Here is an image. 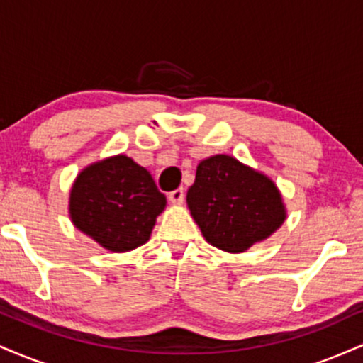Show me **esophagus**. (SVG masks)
<instances>
[{
    "mask_svg": "<svg viewBox=\"0 0 363 363\" xmlns=\"http://www.w3.org/2000/svg\"><path fill=\"white\" fill-rule=\"evenodd\" d=\"M169 199L170 203H174V205H181V203L184 201V189H182V187H177V189L170 191Z\"/></svg>",
    "mask_w": 363,
    "mask_h": 363,
    "instance_id": "34e87169",
    "label": "esophagus"
}]
</instances>
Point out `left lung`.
I'll list each match as a JSON object with an SVG mask.
<instances>
[{
    "label": "left lung",
    "mask_w": 363,
    "mask_h": 363,
    "mask_svg": "<svg viewBox=\"0 0 363 363\" xmlns=\"http://www.w3.org/2000/svg\"><path fill=\"white\" fill-rule=\"evenodd\" d=\"M186 201L203 237L227 252L247 251L277 232L286 218L272 179L230 155L199 162Z\"/></svg>",
    "instance_id": "1"
}]
</instances>
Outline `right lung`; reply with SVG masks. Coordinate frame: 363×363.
Segmentation results:
<instances>
[{
  "instance_id": "obj_1",
  "label": "right lung",
  "mask_w": 363,
  "mask_h": 363,
  "mask_svg": "<svg viewBox=\"0 0 363 363\" xmlns=\"http://www.w3.org/2000/svg\"><path fill=\"white\" fill-rule=\"evenodd\" d=\"M165 205L167 199L148 170L126 155L85 167L69 193L74 227L112 252L133 251L147 242Z\"/></svg>"
}]
</instances>
